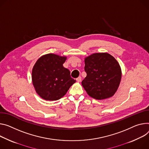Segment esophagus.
Listing matches in <instances>:
<instances>
[{
	"label": "esophagus",
	"mask_w": 149,
	"mask_h": 149,
	"mask_svg": "<svg viewBox=\"0 0 149 149\" xmlns=\"http://www.w3.org/2000/svg\"><path fill=\"white\" fill-rule=\"evenodd\" d=\"M76 80H77V81H78V82H81V77H78L76 79Z\"/></svg>",
	"instance_id": "esophagus-1"
}]
</instances>
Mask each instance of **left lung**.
<instances>
[{"label": "left lung", "instance_id": "left-lung-1", "mask_svg": "<svg viewBox=\"0 0 149 149\" xmlns=\"http://www.w3.org/2000/svg\"><path fill=\"white\" fill-rule=\"evenodd\" d=\"M86 77L82 85L88 95L97 100L113 96L121 79V70L117 61L110 54L97 53L85 59Z\"/></svg>", "mask_w": 149, "mask_h": 149}]
</instances>
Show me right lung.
Returning <instances> with one entry per match:
<instances>
[{"mask_svg":"<svg viewBox=\"0 0 149 149\" xmlns=\"http://www.w3.org/2000/svg\"><path fill=\"white\" fill-rule=\"evenodd\" d=\"M66 58L49 53L40 57L32 71L33 84L37 93L46 100L62 97L76 82L69 70L63 67Z\"/></svg>","mask_w":149,"mask_h":149,"instance_id":"obj_1","label":"right lung"}]
</instances>
